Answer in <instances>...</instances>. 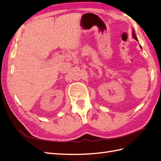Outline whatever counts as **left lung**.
I'll return each mask as SVG.
<instances>
[{
    "label": "left lung",
    "instance_id": "obj_1",
    "mask_svg": "<svg viewBox=\"0 0 161 161\" xmlns=\"http://www.w3.org/2000/svg\"><path fill=\"white\" fill-rule=\"evenodd\" d=\"M133 38H134L136 41H138V39H137V37H136V35H135V32H134V31L133 32Z\"/></svg>",
    "mask_w": 161,
    "mask_h": 161
}]
</instances>
